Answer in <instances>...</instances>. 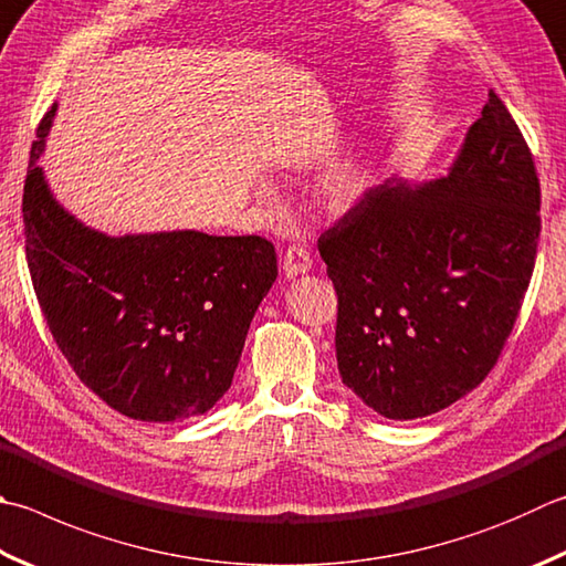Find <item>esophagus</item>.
<instances>
[{"label":"esophagus","mask_w":566,"mask_h":566,"mask_svg":"<svg viewBox=\"0 0 566 566\" xmlns=\"http://www.w3.org/2000/svg\"><path fill=\"white\" fill-rule=\"evenodd\" d=\"M313 269L311 251L305 247H287L283 253V273L287 279H295V275H303Z\"/></svg>","instance_id":"esophagus-1"}]
</instances>
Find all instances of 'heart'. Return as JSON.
I'll use <instances>...</instances> for the list:
<instances>
[{
  "instance_id": "b5f03b06",
  "label": "heart",
  "mask_w": 566,
  "mask_h": 566,
  "mask_svg": "<svg viewBox=\"0 0 566 566\" xmlns=\"http://www.w3.org/2000/svg\"><path fill=\"white\" fill-rule=\"evenodd\" d=\"M357 189H359V179L355 172H349L347 169V172H337V175L325 179L323 197L329 201V205L343 207V205H347V201L355 199Z\"/></svg>"
}]
</instances>
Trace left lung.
<instances>
[{
	"label": "left lung",
	"instance_id": "obj_1",
	"mask_svg": "<svg viewBox=\"0 0 566 566\" xmlns=\"http://www.w3.org/2000/svg\"><path fill=\"white\" fill-rule=\"evenodd\" d=\"M539 229L532 153L490 91L449 175L387 179L319 233L343 381L397 421L473 391L513 333Z\"/></svg>",
	"mask_w": 566,
	"mask_h": 566
}]
</instances>
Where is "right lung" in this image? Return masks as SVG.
I'll use <instances>...</instances> for the list:
<instances>
[{
	"mask_svg": "<svg viewBox=\"0 0 566 566\" xmlns=\"http://www.w3.org/2000/svg\"><path fill=\"white\" fill-rule=\"evenodd\" d=\"M56 103L39 123L24 182L27 263L63 357L111 409L172 423L229 391L251 319L279 275L271 241L201 231L108 233L53 199L39 157Z\"/></svg>",
	"mask_w": 566,
	"mask_h": 566,
	"instance_id": "right-lung-1",
	"label": "right lung"
}]
</instances>
